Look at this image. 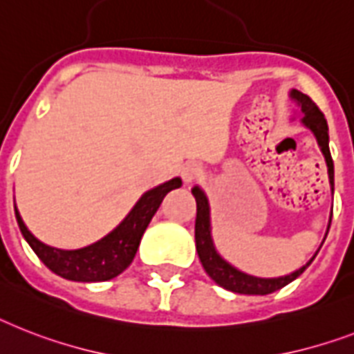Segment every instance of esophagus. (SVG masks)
I'll use <instances>...</instances> for the list:
<instances>
[{"label": "esophagus", "instance_id": "obj_1", "mask_svg": "<svg viewBox=\"0 0 354 354\" xmlns=\"http://www.w3.org/2000/svg\"><path fill=\"white\" fill-rule=\"evenodd\" d=\"M202 167L198 165V163H185L182 167V178L185 183H192L196 182L198 178L202 176Z\"/></svg>", "mask_w": 354, "mask_h": 354}]
</instances>
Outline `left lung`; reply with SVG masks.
Returning <instances> with one entry per match:
<instances>
[{
	"label": "left lung",
	"instance_id": "1",
	"mask_svg": "<svg viewBox=\"0 0 354 354\" xmlns=\"http://www.w3.org/2000/svg\"><path fill=\"white\" fill-rule=\"evenodd\" d=\"M291 100L300 107L301 114V123L306 125L309 131L315 134L318 142V147H320L322 154L326 158L327 163V174H329V183H331V191L335 192V167H333V158L331 152H329V129H327V122L324 114H322L320 109L317 107V103L313 102L311 97L307 94L300 93L297 88H292L289 93ZM192 196L196 200V223H194V240H196V251L200 261H202L203 269L212 280L216 281L218 286L227 289V291L238 292V295H269V292H274L281 287H286L287 283H291L292 280H297L301 272L306 271L307 267L311 266V261L315 260V257L307 261L306 266L300 267L298 271L291 272V274H286V277L280 278H258L251 277V274H245V272L238 271L236 267H232L229 261L223 260L220 254H218L216 247L212 243L211 236V212H209V200H207L205 192L200 189V187H194L192 189ZM331 227V218H329V225H327V231ZM327 236V232H326ZM326 240V238H324ZM324 243V242H322Z\"/></svg>",
	"mask_w": 354,
	"mask_h": 354
}]
</instances>
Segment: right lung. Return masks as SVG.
Returning <instances> with one entry per match:
<instances>
[{"mask_svg":"<svg viewBox=\"0 0 354 354\" xmlns=\"http://www.w3.org/2000/svg\"><path fill=\"white\" fill-rule=\"evenodd\" d=\"M178 187H182V180L172 178L169 182L147 191L114 231L109 232L107 236L97 240L93 245L74 249V251H63V249L41 243L23 223L16 205H14V211H16V220H18L23 238L32 247L37 258L50 271L56 272L57 277L73 281H105L116 278L120 272L131 266V261L136 257L143 232L147 229L152 216L156 214L158 207L163 202L165 194Z\"/></svg>","mask_w":354,"mask_h":354,"instance_id":"obj_1","label":"right lung"}]
</instances>
